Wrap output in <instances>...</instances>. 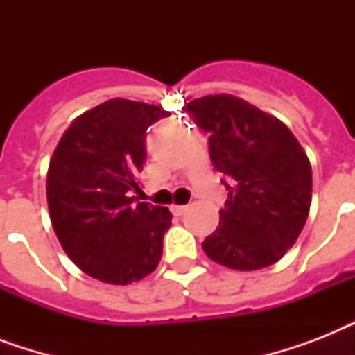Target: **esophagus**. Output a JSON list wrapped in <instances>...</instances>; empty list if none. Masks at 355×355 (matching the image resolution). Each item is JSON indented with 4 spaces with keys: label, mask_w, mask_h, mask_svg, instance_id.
Returning <instances> with one entry per match:
<instances>
[{
    "label": "esophagus",
    "mask_w": 355,
    "mask_h": 355,
    "mask_svg": "<svg viewBox=\"0 0 355 355\" xmlns=\"http://www.w3.org/2000/svg\"><path fill=\"white\" fill-rule=\"evenodd\" d=\"M186 210H188V206H184V205H173L171 206L173 216H184V214H186Z\"/></svg>",
    "instance_id": "1"
}]
</instances>
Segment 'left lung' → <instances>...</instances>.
<instances>
[{
  "mask_svg": "<svg viewBox=\"0 0 355 355\" xmlns=\"http://www.w3.org/2000/svg\"><path fill=\"white\" fill-rule=\"evenodd\" d=\"M184 110L210 134V158L227 175L228 199L202 250L228 269L276 263L302 232L311 205V164L289 128L239 97L219 94Z\"/></svg>",
  "mask_w": 355,
  "mask_h": 355,
  "instance_id": "obj_1",
  "label": "left lung"
}]
</instances>
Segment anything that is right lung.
<instances>
[{"label": "right lung", "instance_id": "obj_1", "mask_svg": "<svg viewBox=\"0 0 355 355\" xmlns=\"http://www.w3.org/2000/svg\"><path fill=\"white\" fill-rule=\"evenodd\" d=\"M167 116L147 103H101L73 119L49 162L53 230L69 259L105 284L127 286L160 263L171 211L132 193L147 160V128Z\"/></svg>", "mask_w": 355, "mask_h": 355}]
</instances>
